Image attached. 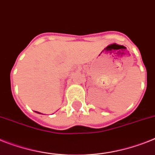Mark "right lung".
Listing matches in <instances>:
<instances>
[{
  "label": "right lung",
  "mask_w": 155,
  "mask_h": 155,
  "mask_svg": "<svg viewBox=\"0 0 155 155\" xmlns=\"http://www.w3.org/2000/svg\"><path fill=\"white\" fill-rule=\"evenodd\" d=\"M36 113H38V114H41V113H40V112H38V111H36Z\"/></svg>",
  "instance_id": "right-lung-1"
}]
</instances>
